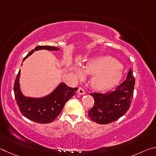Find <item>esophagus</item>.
<instances>
[{"label": "esophagus", "mask_w": 156, "mask_h": 156, "mask_svg": "<svg viewBox=\"0 0 156 156\" xmlns=\"http://www.w3.org/2000/svg\"><path fill=\"white\" fill-rule=\"evenodd\" d=\"M77 93L81 94V95H83V94H86V92H85V90H84V89L83 88H81V87H80V88H78Z\"/></svg>", "instance_id": "esophagus-1"}]
</instances>
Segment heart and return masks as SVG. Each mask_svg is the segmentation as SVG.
Returning <instances> with one entry per match:
<instances>
[{
  "instance_id": "obj_1",
  "label": "heart",
  "mask_w": 156,
  "mask_h": 156,
  "mask_svg": "<svg viewBox=\"0 0 156 156\" xmlns=\"http://www.w3.org/2000/svg\"><path fill=\"white\" fill-rule=\"evenodd\" d=\"M93 75L90 83L98 90H107L115 86L122 77V66L119 62L110 56H103L91 60L82 70H76V74L82 77L83 73Z\"/></svg>"
}]
</instances>
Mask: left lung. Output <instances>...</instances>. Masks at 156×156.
Listing matches in <instances>:
<instances>
[{
	"label": "left lung",
	"instance_id": "1",
	"mask_svg": "<svg viewBox=\"0 0 156 156\" xmlns=\"http://www.w3.org/2000/svg\"><path fill=\"white\" fill-rule=\"evenodd\" d=\"M135 78L129 69L126 80L113 91L101 93H90L94 99V106L88 111L92 121L101 125L118 120L130 108L134 90Z\"/></svg>",
	"mask_w": 156,
	"mask_h": 156
}]
</instances>
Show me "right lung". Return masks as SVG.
I'll use <instances>...</instances> for the list:
<instances>
[{
  "label": "right lung",
  "instance_id": "obj_1",
  "mask_svg": "<svg viewBox=\"0 0 156 156\" xmlns=\"http://www.w3.org/2000/svg\"><path fill=\"white\" fill-rule=\"evenodd\" d=\"M57 51L59 48L55 46H37L28 53L23 59L25 60L27 57L35 51L42 50ZM20 70H19L13 86L15 99L20 109L22 114L27 119L38 123H49L53 121L61 113L69 99H70L77 90V88H70L64 83H61L55 90L50 94L42 98H30L24 97L21 92L19 83Z\"/></svg>",
  "mask_w": 156,
  "mask_h": 156
}]
</instances>
